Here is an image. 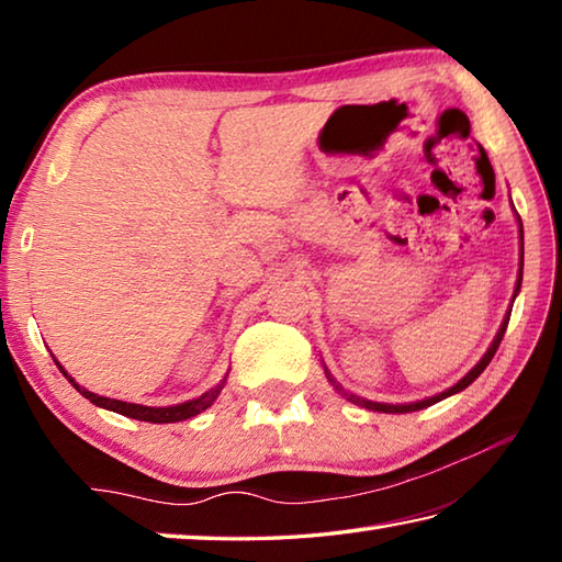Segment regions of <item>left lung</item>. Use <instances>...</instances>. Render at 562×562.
<instances>
[{"label": "left lung", "mask_w": 562, "mask_h": 562, "mask_svg": "<svg viewBox=\"0 0 562 562\" xmlns=\"http://www.w3.org/2000/svg\"><path fill=\"white\" fill-rule=\"evenodd\" d=\"M518 225H520V272H518V282H516V292H513V300H516V294L520 292V282H522V223H520V217H518ZM508 319H510V310H508V315L503 317V325H501V329H498V335L493 337V341H491V347H488L486 355L481 357L479 364H475V367L471 369V372L461 379V382H456L451 389H446V392H441V394L429 396V398H422V402H414V404H379V402H369V398H361V396H357V394H349L347 389L341 386V384L337 382V379L327 372V367H325V374H327V379H329V384L335 386L341 396H347L351 404H357V406H361V408H369V412H382V414H408V412H418V408H426V406H431V404H436V402H441V398H446V396H451V394H459V392H463L465 386H469L471 382H475V379L481 376L483 369H486V367L491 364L493 355H496V349H498V345H501L503 335H506Z\"/></svg>", "instance_id": "8db88e82"}]
</instances>
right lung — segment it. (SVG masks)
<instances>
[{
	"label": "right lung",
	"instance_id": "right-lung-1",
	"mask_svg": "<svg viewBox=\"0 0 562 562\" xmlns=\"http://www.w3.org/2000/svg\"><path fill=\"white\" fill-rule=\"evenodd\" d=\"M56 367L61 369V374L69 379L71 386H76V392H79L81 396H87L91 404H97L101 408H109V412H116L121 416L138 418V422H150V424H173V422H186V418H193V416H198L201 412H205V408L215 402L217 394H221L223 386H225V379H223V382L217 384V386H213L211 392H205V394H201L198 398H190V402L176 404V406H144V404H128V402H121V398H109V396L93 394V392H89V389H83V386L76 384L74 379L66 374V369L59 364V361H56Z\"/></svg>",
	"mask_w": 562,
	"mask_h": 562
}]
</instances>
